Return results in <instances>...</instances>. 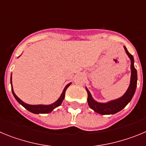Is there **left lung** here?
<instances>
[{
    "label": "left lung",
    "mask_w": 146,
    "mask_h": 146,
    "mask_svg": "<svg viewBox=\"0 0 146 146\" xmlns=\"http://www.w3.org/2000/svg\"><path fill=\"white\" fill-rule=\"evenodd\" d=\"M124 49L126 54L128 55L129 58L131 60V80H130L129 86L126 93L123 94V96H121L119 99L108 102L107 103H99L93 99L91 93L86 88L88 93V104L91 109L94 110V111L99 114L110 115L115 114L121 111V110L123 109L131 101V99H132L135 94L137 87V70L134 66L133 56L128 52L126 47H124Z\"/></svg>",
    "instance_id": "8db88e82"
}]
</instances>
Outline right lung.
<instances>
[{
  "instance_id": "1",
  "label": "right lung",
  "mask_w": 146,
  "mask_h": 146,
  "mask_svg": "<svg viewBox=\"0 0 146 146\" xmlns=\"http://www.w3.org/2000/svg\"><path fill=\"white\" fill-rule=\"evenodd\" d=\"M11 91H12V94L13 95H14V96H15V99H16L17 101L20 103L21 105H23L25 109L28 110V111L31 112V113H35V114H39V113H51V112H52L55 108L60 106V104H61L62 102H63V100H64V97H65V93H66V91L67 88L70 86L71 83H69V84L66 86L65 88H64V91H63V92H62L61 95H60V98L58 99L57 101L55 102L52 103V104H49V105H42V104L31 105V104H26V103L23 102L21 99H19V98L17 96V95L15 94V92H14V90H13V88H12V83H11Z\"/></svg>"
}]
</instances>
